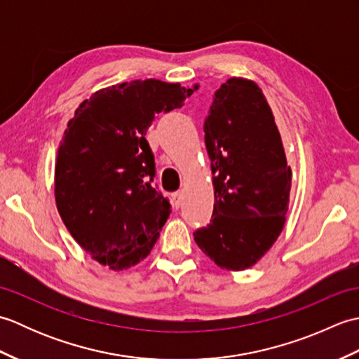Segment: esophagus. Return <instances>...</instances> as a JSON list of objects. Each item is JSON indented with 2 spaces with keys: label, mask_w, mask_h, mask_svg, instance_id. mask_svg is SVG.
<instances>
[{
  "label": "esophagus",
  "mask_w": 359,
  "mask_h": 359,
  "mask_svg": "<svg viewBox=\"0 0 359 359\" xmlns=\"http://www.w3.org/2000/svg\"><path fill=\"white\" fill-rule=\"evenodd\" d=\"M182 202H184V194H182L180 191L171 194V203H172L174 208H180Z\"/></svg>",
  "instance_id": "obj_1"
}]
</instances>
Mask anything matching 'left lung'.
Segmentation results:
<instances>
[{"instance_id": "left-lung-1", "label": "left lung", "mask_w": 359, "mask_h": 359, "mask_svg": "<svg viewBox=\"0 0 359 359\" xmlns=\"http://www.w3.org/2000/svg\"><path fill=\"white\" fill-rule=\"evenodd\" d=\"M215 210L194 233L220 269L241 271L261 259L284 228L292 170L271 108L255 81L233 77L216 93L203 123Z\"/></svg>"}]
</instances>
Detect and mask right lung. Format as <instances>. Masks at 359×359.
Here are the masks:
<instances>
[{
	"instance_id": "right-lung-1",
	"label": "right lung",
	"mask_w": 359,
	"mask_h": 359,
	"mask_svg": "<svg viewBox=\"0 0 359 359\" xmlns=\"http://www.w3.org/2000/svg\"><path fill=\"white\" fill-rule=\"evenodd\" d=\"M191 94L154 79L120 83L97 90L67 123L55 163L57 208L79 245L114 271L143 261L170 217V202L152 187L156 163L144 135L158 114Z\"/></svg>"
}]
</instances>
